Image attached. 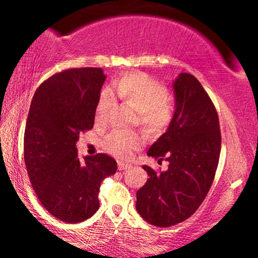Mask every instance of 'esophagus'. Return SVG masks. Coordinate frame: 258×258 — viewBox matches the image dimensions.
I'll return each mask as SVG.
<instances>
[{
    "mask_svg": "<svg viewBox=\"0 0 258 258\" xmlns=\"http://www.w3.org/2000/svg\"><path fill=\"white\" fill-rule=\"evenodd\" d=\"M117 167H118V170H126V169L130 168V164L123 163V162H118Z\"/></svg>",
    "mask_w": 258,
    "mask_h": 258,
    "instance_id": "1",
    "label": "esophagus"
}]
</instances>
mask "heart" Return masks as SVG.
<instances>
[{
	"label": "heart",
	"instance_id": "b5f03b06",
	"mask_svg": "<svg viewBox=\"0 0 258 258\" xmlns=\"http://www.w3.org/2000/svg\"><path fill=\"white\" fill-rule=\"evenodd\" d=\"M114 95L128 102L139 110L140 122L154 133L164 130L175 115V103L168 96V89L158 81L143 73H129L112 81L110 89L104 88L98 95L95 107V122L101 125L107 122L114 105ZM143 143L139 133L115 129L104 136L102 146L109 154L119 158L132 157Z\"/></svg>",
	"mask_w": 258,
	"mask_h": 258
}]
</instances>
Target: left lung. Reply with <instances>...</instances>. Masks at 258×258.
Masks as SVG:
<instances>
[{
  "label": "left lung",
  "instance_id": "obj_1",
  "mask_svg": "<svg viewBox=\"0 0 258 258\" xmlns=\"http://www.w3.org/2000/svg\"><path fill=\"white\" fill-rule=\"evenodd\" d=\"M176 109L164 133L148 150L165 171L143 165L148 181L136 192V210L150 224L171 227L189 218L206 199L216 174L221 130L216 108L194 75L174 82Z\"/></svg>",
  "mask_w": 258,
  "mask_h": 258
}]
</instances>
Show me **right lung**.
I'll return each mask as SVG.
<instances>
[{
  "mask_svg": "<svg viewBox=\"0 0 258 258\" xmlns=\"http://www.w3.org/2000/svg\"><path fill=\"white\" fill-rule=\"evenodd\" d=\"M105 76L101 68L67 69L35 91L24 130V163L38 201L52 216L79 223L96 213L102 181L117 170L105 154L81 158L76 142L94 126Z\"/></svg>",
  "mask_w": 258,
  "mask_h": 258,
  "instance_id": "1",
  "label": "right lung"
}]
</instances>
